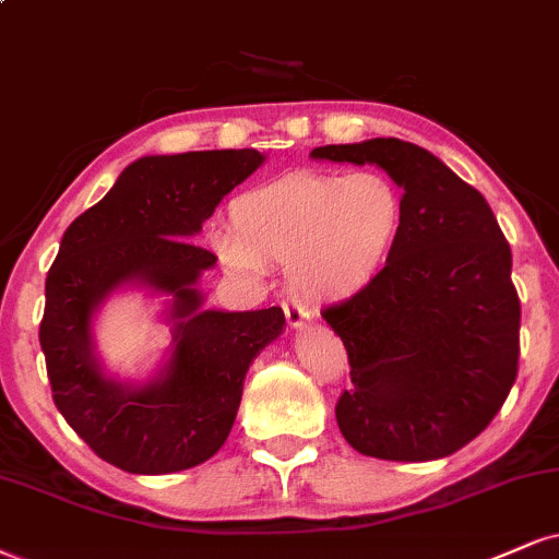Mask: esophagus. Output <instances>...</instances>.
Segmentation results:
<instances>
[{
    "instance_id": "obj_1",
    "label": "esophagus",
    "mask_w": 559,
    "mask_h": 559,
    "mask_svg": "<svg viewBox=\"0 0 559 559\" xmlns=\"http://www.w3.org/2000/svg\"><path fill=\"white\" fill-rule=\"evenodd\" d=\"M282 308H285V319H287V326H290V329H300V326H306L308 321H311V313H308L302 306H298L295 300H285V302H282Z\"/></svg>"
}]
</instances>
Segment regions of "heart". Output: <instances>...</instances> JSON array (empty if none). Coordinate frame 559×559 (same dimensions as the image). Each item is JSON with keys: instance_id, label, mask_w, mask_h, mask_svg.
<instances>
[{"instance_id": "obj_1", "label": "heart", "mask_w": 559, "mask_h": 559, "mask_svg": "<svg viewBox=\"0 0 559 559\" xmlns=\"http://www.w3.org/2000/svg\"><path fill=\"white\" fill-rule=\"evenodd\" d=\"M406 199L381 170H298L243 191L230 202V233L215 238L233 272L264 274L287 264L300 298L340 302L362 293L402 236Z\"/></svg>"}]
</instances>
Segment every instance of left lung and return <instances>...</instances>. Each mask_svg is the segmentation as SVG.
Listing matches in <instances>:
<instances>
[{"label":"left lung","instance_id":"obj_1","mask_svg":"<svg viewBox=\"0 0 559 559\" xmlns=\"http://www.w3.org/2000/svg\"><path fill=\"white\" fill-rule=\"evenodd\" d=\"M311 157L376 163L406 199L381 274L321 311L349 357L353 389L336 402L342 436L385 461L451 456L492 423L519 376L511 246L485 197L417 144L378 136Z\"/></svg>","mask_w":559,"mask_h":559}]
</instances>
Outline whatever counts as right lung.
Listing matches in <instances>:
<instances>
[{
	"label": "right lung",
	"mask_w": 559,
	"mask_h": 559,
	"mask_svg": "<svg viewBox=\"0 0 559 559\" xmlns=\"http://www.w3.org/2000/svg\"><path fill=\"white\" fill-rule=\"evenodd\" d=\"M261 163L257 150L140 157L61 238L38 332L53 404L123 472L170 474L215 456L236 423L248 365L282 334V308L204 311L197 290L217 257L191 238ZM132 281L170 294L175 321L171 360L144 386L106 377L92 344L99 302Z\"/></svg>",
	"instance_id": "add662e5"
}]
</instances>
